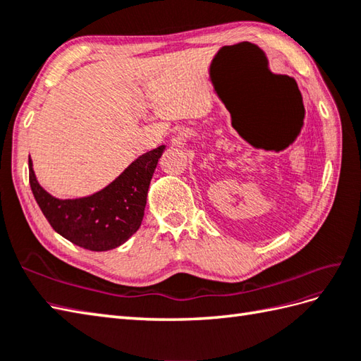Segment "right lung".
<instances>
[{
    "mask_svg": "<svg viewBox=\"0 0 361 361\" xmlns=\"http://www.w3.org/2000/svg\"><path fill=\"white\" fill-rule=\"evenodd\" d=\"M166 145L137 157L118 178L97 192L80 198H57L38 183L29 158V183L54 231L90 251L121 247L141 226L147 192Z\"/></svg>",
    "mask_w": 361,
    "mask_h": 361,
    "instance_id": "obj_1",
    "label": "right lung"
}]
</instances>
